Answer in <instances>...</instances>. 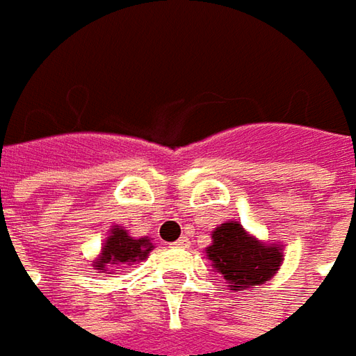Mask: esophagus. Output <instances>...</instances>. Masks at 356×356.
I'll list each match as a JSON object with an SVG mask.
<instances>
[{
    "instance_id": "obj_1",
    "label": "esophagus",
    "mask_w": 356,
    "mask_h": 356,
    "mask_svg": "<svg viewBox=\"0 0 356 356\" xmlns=\"http://www.w3.org/2000/svg\"><path fill=\"white\" fill-rule=\"evenodd\" d=\"M190 245V241L186 238H180V239H176L174 243H172V248H188Z\"/></svg>"
}]
</instances>
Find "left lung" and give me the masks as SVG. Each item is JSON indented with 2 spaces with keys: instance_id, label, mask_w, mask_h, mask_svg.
<instances>
[{
  "instance_id": "obj_1",
  "label": "left lung",
  "mask_w": 356,
  "mask_h": 356,
  "mask_svg": "<svg viewBox=\"0 0 356 356\" xmlns=\"http://www.w3.org/2000/svg\"><path fill=\"white\" fill-rule=\"evenodd\" d=\"M206 257L224 277L229 291H243L273 280L283 264V245L261 241L239 222L229 220L213 227Z\"/></svg>"
}]
</instances>
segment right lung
Segmentation results:
<instances>
[{"mask_svg":"<svg viewBox=\"0 0 356 356\" xmlns=\"http://www.w3.org/2000/svg\"><path fill=\"white\" fill-rule=\"evenodd\" d=\"M154 250V243L148 236L143 238H132L129 229L122 226H111L108 236L104 238L103 245L99 255L92 259V269H97V273H108L113 271V267L132 266L144 261L148 257V253Z\"/></svg>","mask_w":356,"mask_h":356,"instance_id":"1","label":"right lung"}]
</instances>
